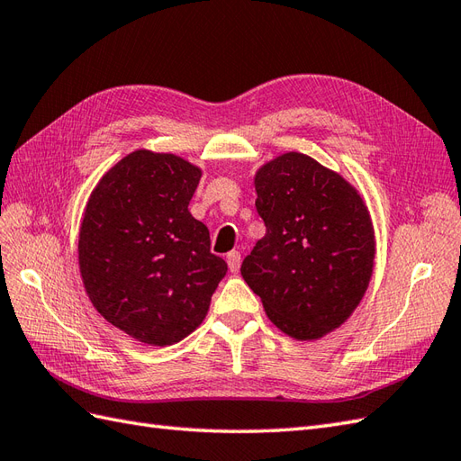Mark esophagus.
Here are the masks:
<instances>
[{
  "mask_svg": "<svg viewBox=\"0 0 461 461\" xmlns=\"http://www.w3.org/2000/svg\"><path fill=\"white\" fill-rule=\"evenodd\" d=\"M226 261H228V267H230V273H233V275L238 273L240 265H241V255L238 251H231V253H228Z\"/></svg>",
  "mask_w": 461,
  "mask_h": 461,
  "instance_id": "obj_1",
  "label": "esophagus"
}]
</instances>
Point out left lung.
Returning <instances> with one entry per match:
<instances>
[{"instance_id": "left-lung-1", "label": "left lung", "mask_w": 461, "mask_h": 461, "mask_svg": "<svg viewBox=\"0 0 461 461\" xmlns=\"http://www.w3.org/2000/svg\"><path fill=\"white\" fill-rule=\"evenodd\" d=\"M267 233L241 276L282 333L315 340L343 325L374 270V228L362 196L339 173L288 151L255 175Z\"/></svg>"}]
</instances>
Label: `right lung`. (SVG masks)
Listing matches in <instances>:
<instances>
[{
    "label": "right lung",
    "mask_w": 461,
    "mask_h": 461,
    "mask_svg": "<svg viewBox=\"0 0 461 461\" xmlns=\"http://www.w3.org/2000/svg\"><path fill=\"white\" fill-rule=\"evenodd\" d=\"M196 165L136 149L101 176L79 228V273L95 310L140 343L169 347L204 321L228 265L193 218Z\"/></svg>",
    "instance_id": "right-lung-1"
}]
</instances>
